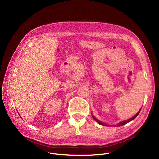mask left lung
<instances>
[{
	"instance_id": "8db88e82",
	"label": "left lung",
	"mask_w": 159,
	"mask_h": 159,
	"mask_svg": "<svg viewBox=\"0 0 159 159\" xmlns=\"http://www.w3.org/2000/svg\"><path fill=\"white\" fill-rule=\"evenodd\" d=\"M140 110H141V109H140ZM140 110H139L136 114V115L134 116V117H132V118H130V119H129L127 120H124V121H122V122H120V123H119L118 125H117V126H123V125H125V124H126V123H129V122H130V121H131V120H132L133 119H134L137 116H138V114H139V112H140ZM93 119L95 120H96V121L97 122V123H98L100 125H103V126H108V125H106V124H104V123H102V122H100L99 121V120H98L96 118H95V117H93Z\"/></svg>"
}]
</instances>
